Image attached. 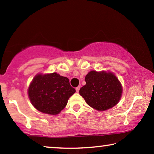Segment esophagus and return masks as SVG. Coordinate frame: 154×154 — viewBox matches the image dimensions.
<instances>
[{
	"instance_id": "34e87169",
	"label": "esophagus",
	"mask_w": 154,
	"mask_h": 154,
	"mask_svg": "<svg viewBox=\"0 0 154 154\" xmlns=\"http://www.w3.org/2000/svg\"><path fill=\"white\" fill-rule=\"evenodd\" d=\"M80 90V86H78L76 88V92H79V91Z\"/></svg>"
}]
</instances>
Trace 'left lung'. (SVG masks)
I'll list each match as a JSON object with an SVG mask.
<instances>
[{
  "instance_id": "obj_1",
  "label": "left lung",
  "mask_w": 154,
  "mask_h": 154,
  "mask_svg": "<svg viewBox=\"0 0 154 154\" xmlns=\"http://www.w3.org/2000/svg\"><path fill=\"white\" fill-rule=\"evenodd\" d=\"M85 80L86 84L80 88L79 94L88 105L96 110H107L120 100L122 85L111 72L92 71Z\"/></svg>"
}]
</instances>
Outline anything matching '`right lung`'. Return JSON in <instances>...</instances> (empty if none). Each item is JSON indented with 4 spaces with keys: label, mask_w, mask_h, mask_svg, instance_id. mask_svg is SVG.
Wrapping results in <instances>:
<instances>
[{
    "label": "right lung",
    "mask_w": 154,
    "mask_h": 154,
    "mask_svg": "<svg viewBox=\"0 0 154 154\" xmlns=\"http://www.w3.org/2000/svg\"><path fill=\"white\" fill-rule=\"evenodd\" d=\"M75 92L69 79L56 72L37 75L28 88V96L32 105L38 111L49 115L58 114Z\"/></svg>",
    "instance_id": "right-lung-1"
}]
</instances>
